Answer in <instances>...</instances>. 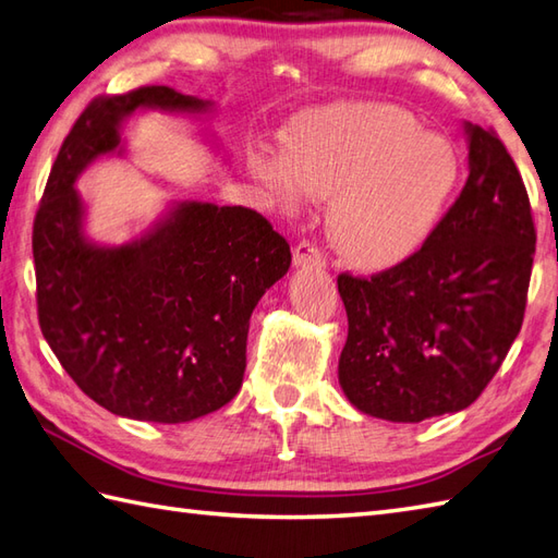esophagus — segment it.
<instances>
[{"label": "esophagus", "mask_w": 558, "mask_h": 558, "mask_svg": "<svg viewBox=\"0 0 558 558\" xmlns=\"http://www.w3.org/2000/svg\"><path fill=\"white\" fill-rule=\"evenodd\" d=\"M292 264H294V268H304V266L322 268V266H326V258L322 252H318V246L314 242L302 240L298 246L292 248Z\"/></svg>", "instance_id": "obj_1"}]
</instances>
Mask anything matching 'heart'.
<instances>
[{
  "instance_id": "obj_1",
  "label": "heart",
  "mask_w": 558,
  "mask_h": 558,
  "mask_svg": "<svg viewBox=\"0 0 558 558\" xmlns=\"http://www.w3.org/2000/svg\"><path fill=\"white\" fill-rule=\"evenodd\" d=\"M282 160L252 158V174L280 208L330 201L328 236L360 270H388L429 240L456 192L460 162L448 138L422 132L405 110L342 102L294 117Z\"/></svg>"
}]
</instances>
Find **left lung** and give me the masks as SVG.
<instances>
[{
	"instance_id": "8db88e82",
	"label": "left lung",
	"mask_w": 558,
	"mask_h": 558,
	"mask_svg": "<svg viewBox=\"0 0 558 558\" xmlns=\"http://www.w3.org/2000/svg\"><path fill=\"white\" fill-rule=\"evenodd\" d=\"M462 129L468 182L420 252L369 280L338 278V381L369 417L414 424L465 410L523 326L537 242L523 177L494 132Z\"/></svg>"
}]
</instances>
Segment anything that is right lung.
<instances>
[{"label":"right lung","mask_w":558,"mask_h":558,"mask_svg":"<svg viewBox=\"0 0 558 558\" xmlns=\"http://www.w3.org/2000/svg\"><path fill=\"white\" fill-rule=\"evenodd\" d=\"M136 110L213 112L168 86L93 100L64 138L33 225L38 318L64 372L120 417L180 424L240 393L248 318L290 268V244L252 208L172 201L122 244L86 234L76 182L124 156Z\"/></svg>","instance_id":"1"}]
</instances>
